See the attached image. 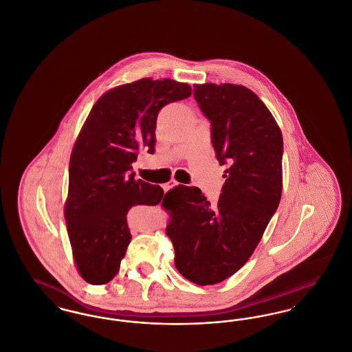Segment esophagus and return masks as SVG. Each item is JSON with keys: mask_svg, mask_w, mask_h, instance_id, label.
Masks as SVG:
<instances>
[{"mask_svg": "<svg viewBox=\"0 0 352 352\" xmlns=\"http://www.w3.org/2000/svg\"><path fill=\"white\" fill-rule=\"evenodd\" d=\"M178 184H178L177 181H170L168 184H164V190H165V191H168V190H170L171 187H174V186H178Z\"/></svg>", "mask_w": 352, "mask_h": 352, "instance_id": "obj_1", "label": "esophagus"}]
</instances>
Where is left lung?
Segmentation results:
<instances>
[{"mask_svg":"<svg viewBox=\"0 0 352 352\" xmlns=\"http://www.w3.org/2000/svg\"><path fill=\"white\" fill-rule=\"evenodd\" d=\"M211 121L226 182L217 204L178 184L162 201L175 268L194 284L215 285L241 268L260 243L283 192V133L267 105L239 84L194 85Z\"/></svg>","mask_w":352,"mask_h":352,"instance_id":"1","label":"left lung"}]
</instances>
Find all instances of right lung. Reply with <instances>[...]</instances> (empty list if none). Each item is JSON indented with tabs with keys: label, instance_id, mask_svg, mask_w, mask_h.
<instances>
[{
	"label": "right lung",
	"instance_id": "right-lung-1",
	"mask_svg": "<svg viewBox=\"0 0 352 352\" xmlns=\"http://www.w3.org/2000/svg\"><path fill=\"white\" fill-rule=\"evenodd\" d=\"M191 96V87L144 78L107 91L85 118L69 157L65 219L76 269L88 284L109 283L132 240L126 214L164 201L157 184L135 179L141 151L154 153L160 111Z\"/></svg>",
	"mask_w": 352,
	"mask_h": 352
}]
</instances>
